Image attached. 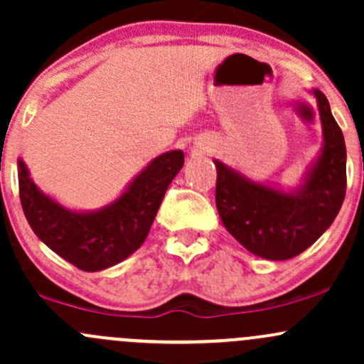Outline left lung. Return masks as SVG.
I'll return each mask as SVG.
<instances>
[{
	"label": "left lung",
	"mask_w": 364,
	"mask_h": 364,
	"mask_svg": "<svg viewBox=\"0 0 364 364\" xmlns=\"http://www.w3.org/2000/svg\"><path fill=\"white\" fill-rule=\"evenodd\" d=\"M316 99L323 144L295 187L253 181L236 168L213 159L217 166L218 215L230 236L253 255L267 260L293 259L333 224L346 198V142L318 88Z\"/></svg>",
	"instance_id": "obj_1"
}]
</instances>
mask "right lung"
<instances>
[{"mask_svg": "<svg viewBox=\"0 0 364 364\" xmlns=\"http://www.w3.org/2000/svg\"><path fill=\"white\" fill-rule=\"evenodd\" d=\"M183 166L181 149L159 154L127 183L114 201L95 210H73L43 193L17 159L18 193L31 229L58 257L87 272L104 271L146 241L168 186Z\"/></svg>", "mask_w": 364, "mask_h": 364, "instance_id": "1", "label": "right lung"}]
</instances>
